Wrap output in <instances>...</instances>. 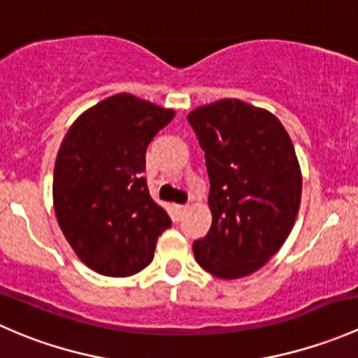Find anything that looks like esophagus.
Returning <instances> with one entry per match:
<instances>
[{
    "instance_id": "1",
    "label": "esophagus",
    "mask_w": 358,
    "mask_h": 358,
    "mask_svg": "<svg viewBox=\"0 0 358 358\" xmlns=\"http://www.w3.org/2000/svg\"><path fill=\"white\" fill-rule=\"evenodd\" d=\"M187 209H189V206H185V204H176L175 206V211H176V215H178V218H182V216L185 215Z\"/></svg>"
}]
</instances>
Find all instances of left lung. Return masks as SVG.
Wrapping results in <instances>:
<instances>
[{"instance_id": "1", "label": "left lung", "mask_w": 358, "mask_h": 358, "mask_svg": "<svg viewBox=\"0 0 358 358\" xmlns=\"http://www.w3.org/2000/svg\"><path fill=\"white\" fill-rule=\"evenodd\" d=\"M204 150L211 229L194 243L197 263L220 279L262 268L284 244L301 201L294 147L272 112L237 99L187 115Z\"/></svg>"}]
</instances>
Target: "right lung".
<instances>
[{
	"instance_id": "add662e5",
	"label": "right lung",
	"mask_w": 358,
	"mask_h": 358,
	"mask_svg": "<svg viewBox=\"0 0 358 358\" xmlns=\"http://www.w3.org/2000/svg\"><path fill=\"white\" fill-rule=\"evenodd\" d=\"M175 117L129 93L109 96L69 128L53 171V206L78 258L95 272L128 277L154 258L171 227L147 189L149 143Z\"/></svg>"
}]
</instances>
